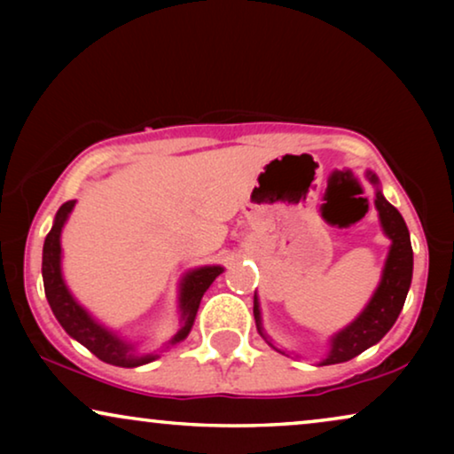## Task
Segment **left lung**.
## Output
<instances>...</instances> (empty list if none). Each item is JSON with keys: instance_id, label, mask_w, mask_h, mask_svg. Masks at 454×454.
Listing matches in <instances>:
<instances>
[{"instance_id": "8db88e82", "label": "left lung", "mask_w": 454, "mask_h": 454, "mask_svg": "<svg viewBox=\"0 0 454 454\" xmlns=\"http://www.w3.org/2000/svg\"><path fill=\"white\" fill-rule=\"evenodd\" d=\"M370 182L378 184L376 176H372V173ZM376 208L378 213H380L384 233L393 239L387 266H384L382 283L374 297H372L368 308L359 314V318L356 322H351L345 331H340L337 337L333 339L331 356L325 359V365L349 362V359L359 356V353L368 349V347L378 343V340L390 331L395 320L399 318L409 285H411L413 250L405 221H403L399 210H396L380 192H376ZM254 318H256L258 333L266 339V334L262 333V325H260V309L256 295H254Z\"/></svg>"}]
</instances>
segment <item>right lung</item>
Here are the masks:
<instances>
[{"label": "right lung", "mask_w": 454, "mask_h": 454, "mask_svg": "<svg viewBox=\"0 0 454 454\" xmlns=\"http://www.w3.org/2000/svg\"><path fill=\"white\" fill-rule=\"evenodd\" d=\"M74 202L67 200L61 204L58 215H55L51 231L47 233L45 246H43V285H45V295L49 306H51L55 318L59 320V325L64 326V331L82 343L86 349L101 359L105 364L120 365V368H136V365L153 362L154 356H145V357H134L132 347L121 343L120 339L114 337L109 331H105L103 326H98L95 320L90 318L89 314L84 312L82 308L74 301L70 291L66 289L64 278H61V269H59V235L61 227L74 208ZM223 272L221 266H204V269H198L190 272L188 277L184 278L182 283V322L184 326L179 328V333L173 337L171 343H177L188 337L192 325H194L198 306H200V300L204 291L210 287V283L215 281Z\"/></svg>", "instance_id": "add662e5"}]
</instances>
